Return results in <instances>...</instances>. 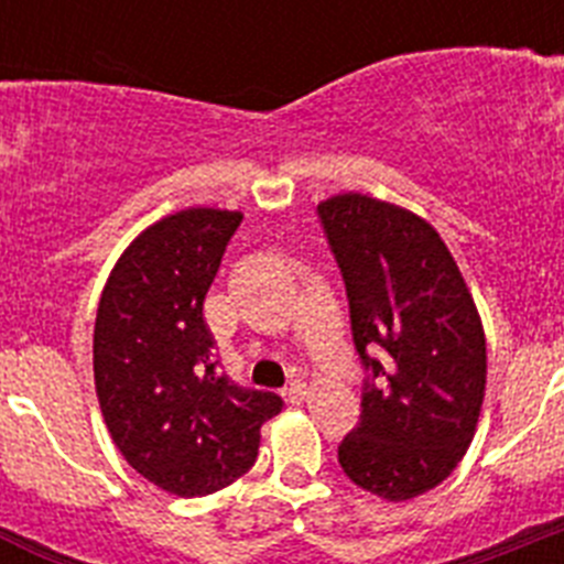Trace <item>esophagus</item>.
Listing matches in <instances>:
<instances>
[{"label":"esophagus","instance_id":"obj_1","mask_svg":"<svg viewBox=\"0 0 564 564\" xmlns=\"http://www.w3.org/2000/svg\"><path fill=\"white\" fill-rule=\"evenodd\" d=\"M305 395H307V383L305 381H299V378H296V381L288 383V390H285L288 401L302 403V401H305Z\"/></svg>","mask_w":564,"mask_h":564}]
</instances>
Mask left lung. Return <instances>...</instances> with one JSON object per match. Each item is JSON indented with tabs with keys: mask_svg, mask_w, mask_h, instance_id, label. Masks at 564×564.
<instances>
[{
	"mask_svg": "<svg viewBox=\"0 0 564 564\" xmlns=\"http://www.w3.org/2000/svg\"><path fill=\"white\" fill-rule=\"evenodd\" d=\"M341 268L367 378L344 475L390 502L455 471L486 395V333L455 257L430 223L367 194L318 203Z\"/></svg>",
	"mask_w": 564,
	"mask_h": 564,
	"instance_id": "1",
	"label": "left lung"
}]
</instances>
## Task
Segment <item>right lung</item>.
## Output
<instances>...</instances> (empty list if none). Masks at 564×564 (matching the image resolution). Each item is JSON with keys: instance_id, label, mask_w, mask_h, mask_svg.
Returning a JSON list of instances; mask_svg holds the SVG:
<instances>
[{"instance_id": "add662e5", "label": "right lung", "mask_w": 564, "mask_h": 564, "mask_svg": "<svg viewBox=\"0 0 564 564\" xmlns=\"http://www.w3.org/2000/svg\"><path fill=\"white\" fill-rule=\"evenodd\" d=\"M239 212L186 208L132 239L104 285L93 370L104 421L129 466L177 497L231 486L253 466L276 392L217 372L203 302Z\"/></svg>"}]
</instances>
